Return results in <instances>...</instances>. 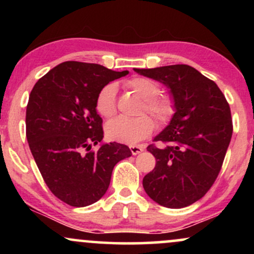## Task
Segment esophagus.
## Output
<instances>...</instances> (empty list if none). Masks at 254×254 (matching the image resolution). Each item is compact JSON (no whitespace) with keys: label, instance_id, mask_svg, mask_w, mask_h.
Here are the masks:
<instances>
[{"label":"esophagus","instance_id":"1","mask_svg":"<svg viewBox=\"0 0 254 254\" xmlns=\"http://www.w3.org/2000/svg\"><path fill=\"white\" fill-rule=\"evenodd\" d=\"M130 150L132 153V155H137V154L142 153L144 150V148L142 145H130Z\"/></svg>","mask_w":254,"mask_h":254}]
</instances>
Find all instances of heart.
<instances>
[{"instance_id":"obj_1","label":"heart","mask_w":254,"mask_h":254,"mask_svg":"<svg viewBox=\"0 0 254 254\" xmlns=\"http://www.w3.org/2000/svg\"><path fill=\"white\" fill-rule=\"evenodd\" d=\"M127 88L143 99L141 113H149L159 124H166L174 115V104L171 98L157 95L160 92L159 86L145 77H133L125 82ZM117 87L109 83L99 92L95 100V109L98 113L105 118H111L117 112L116 103ZM154 122L148 116H141L135 119L119 117L109 122L105 127L106 135L110 139L121 143L136 144L153 132Z\"/></svg>"}]
</instances>
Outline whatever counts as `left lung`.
Listing matches in <instances>:
<instances>
[{
  "label": "left lung",
  "mask_w": 254,
  "mask_h": 254,
  "mask_svg": "<svg viewBox=\"0 0 254 254\" xmlns=\"http://www.w3.org/2000/svg\"><path fill=\"white\" fill-rule=\"evenodd\" d=\"M170 89L174 115L148 145L155 168L143 178L144 191L154 202L171 209L200 199L222 167L232 138L229 105L214 81L186 64L133 69Z\"/></svg>",
  "instance_id": "1"
}]
</instances>
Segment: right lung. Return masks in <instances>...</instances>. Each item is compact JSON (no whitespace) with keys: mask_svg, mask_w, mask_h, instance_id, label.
<instances>
[{"mask_svg":"<svg viewBox=\"0 0 254 254\" xmlns=\"http://www.w3.org/2000/svg\"><path fill=\"white\" fill-rule=\"evenodd\" d=\"M129 71L69 61L38 80L26 109V137L50 191L71 206L98 202L109 189L113 167L131 156L125 144L104 143L95 109L101 89Z\"/></svg>","mask_w":254,"mask_h":254,"instance_id":"1","label":"right lung"}]
</instances>
